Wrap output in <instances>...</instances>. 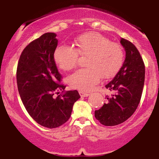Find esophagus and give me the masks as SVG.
Returning <instances> with one entry per match:
<instances>
[{
    "instance_id": "obj_1",
    "label": "esophagus",
    "mask_w": 159,
    "mask_h": 159,
    "mask_svg": "<svg viewBox=\"0 0 159 159\" xmlns=\"http://www.w3.org/2000/svg\"><path fill=\"white\" fill-rule=\"evenodd\" d=\"M80 96H81V97H87V96L89 95V94L87 93V92H81V91L80 92Z\"/></svg>"
}]
</instances>
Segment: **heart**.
<instances>
[{
    "label": "heart",
    "instance_id": "heart-1",
    "mask_svg": "<svg viewBox=\"0 0 159 159\" xmlns=\"http://www.w3.org/2000/svg\"><path fill=\"white\" fill-rule=\"evenodd\" d=\"M76 47L59 45L54 52V59L61 70L68 71L76 67L79 56H88L85 66L67 79L72 89L89 92L100 82L102 76L109 79L120 70L124 61L122 46L112 42L107 37L97 32H89L80 35L74 40Z\"/></svg>",
    "mask_w": 159,
    "mask_h": 159
}]
</instances>
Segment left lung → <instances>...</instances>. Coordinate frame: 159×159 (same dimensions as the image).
<instances>
[{
	"mask_svg": "<svg viewBox=\"0 0 159 159\" xmlns=\"http://www.w3.org/2000/svg\"><path fill=\"white\" fill-rule=\"evenodd\" d=\"M125 50V60L111 82L105 87L113 92L107 95V103L94 111V116L105 126L124 122L137 110L145 80V65L140 52L131 42L121 38Z\"/></svg>",
	"mask_w": 159,
	"mask_h": 159,
	"instance_id": "left-lung-1",
	"label": "left lung"
}]
</instances>
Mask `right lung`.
Segmentation results:
<instances>
[{"label":"right lung","instance_id":"1","mask_svg":"<svg viewBox=\"0 0 159 159\" xmlns=\"http://www.w3.org/2000/svg\"><path fill=\"white\" fill-rule=\"evenodd\" d=\"M54 33H46L23 49L16 70L19 93L28 114L38 124L58 128L70 119L73 106L80 96L76 90H64L54 59L58 40ZM63 92V91H62Z\"/></svg>","mask_w":159,"mask_h":159}]
</instances>
